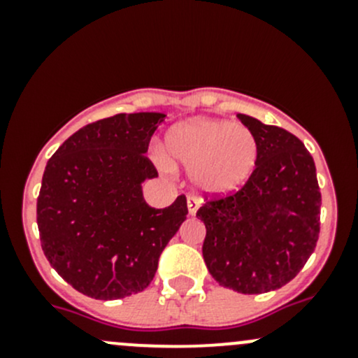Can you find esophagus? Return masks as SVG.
Returning a JSON list of instances; mask_svg holds the SVG:
<instances>
[{
  "label": "esophagus",
  "mask_w": 358,
  "mask_h": 358,
  "mask_svg": "<svg viewBox=\"0 0 358 358\" xmlns=\"http://www.w3.org/2000/svg\"><path fill=\"white\" fill-rule=\"evenodd\" d=\"M187 208H189V215L194 216L196 215L197 208H199V201H197L196 197H189V199H187Z\"/></svg>",
  "instance_id": "1"
}]
</instances>
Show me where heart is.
Here are the masks:
<instances>
[{
  "mask_svg": "<svg viewBox=\"0 0 358 358\" xmlns=\"http://www.w3.org/2000/svg\"><path fill=\"white\" fill-rule=\"evenodd\" d=\"M162 164L189 169L194 187L206 196H229L255 173L259 147L255 133L225 119L196 117L178 122L164 138Z\"/></svg>",
  "mask_w": 358,
  "mask_h": 358,
  "instance_id": "1",
  "label": "heart"
}]
</instances>
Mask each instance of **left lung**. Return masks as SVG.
I'll return each mask as SVG.
<instances>
[{"label": "left lung", "instance_id": "obj_1", "mask_svg": "<svg viewBox=\"0 0 358 358\" xmlns=\"http://www.w3.org/2000/svg\"><path fill=\"white\" fill-rule=\"evenodd\" d=\"M237 117L258 140V164L243 189L199 208L202 256L220 286L262 294L286 286L305 266L319 241L322 199L301 140L251 115Z\"/></svg>", "mask_w": 358, "mask_h": 358}]
</instances>
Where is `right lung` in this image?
I'll list each match as a JSON object with an SVG mask.
<instances>
[{
    "label": "right lung",
    "instance_id": "obj_1",
    "mask_svg": "<svg viewBox=\"0 0 358 358\" xmlns=\"http://www.w3.org/2000/svg\"><path fill=\"white\" fill-rule=\"evenodd\" d=\"M164 117L115 114L83 126L43 173V252L67 284L90 298L119 299L145 289L162 249L185 222V196L164 209L143 199L142 183L157 176L145 154Z\"/></svg>",
    "mask_w": 358,
    "mask_h": 358
}]
</instances>
